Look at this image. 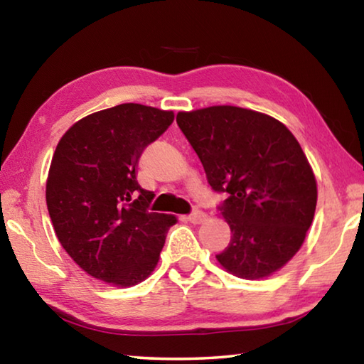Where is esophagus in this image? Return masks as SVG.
<instances>
[{
    "mask_svg": "<svg viewBox=\"0 0 364 364\" xmlns=\"http://www.w3.org/2000/svg\"><path fill=\"white\" fill-rule=\"evenodd\" d=\"M205 218H207V215L204 212H200V210H196V212H193L188 217V220L191 221V223H194V225L202 223V221H205Z\"/></svg>",
    "mask_w": 364,
    "mask_h": 364,
    "instance_id": "obj_1",
    "label": "esophagus"
}]
</instances>
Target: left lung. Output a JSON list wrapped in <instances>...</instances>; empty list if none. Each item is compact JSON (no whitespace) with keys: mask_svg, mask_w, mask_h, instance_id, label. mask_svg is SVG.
I'll return each instance as SVG.
<instances>
[{"mask_svg":"<svg viewBox=\"0 0 364 364\" xmlns=\"http://www.w3.org/2000/svg\"><path fill=\"white\" fill-rule=\"evenodd\" d=\"M176 123L213 191L231 241L217 255L228 273L268 278L297 254L315 217V173L279 120L236 106L178 112Z\"/></svg>","mask_w":364,"mask_h":364,"instance_id":"left-lung-1","label":"left lung"}]
</instances>
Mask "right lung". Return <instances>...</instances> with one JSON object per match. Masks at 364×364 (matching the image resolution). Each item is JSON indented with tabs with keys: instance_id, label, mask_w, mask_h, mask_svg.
Segmentation results:
<instances>
[{
	"instance_id": "1",
	"label": "right lung",
	"mask_w": 364,
	"mask_h": 364,
	"mask_svg": "<svg viewBox=\"0 0 364 364\" xmlns=\"http://www.w3.org/2000/svg\"><path fill=\"white\" fill-rule=\"evenodd\" d=\"M171 110L120 104L78 120L54 151L46 205L80 268L112 286L139 284L157 267L176 217L149 212L136 180L141 154L171 125Z\"/></svg>"
}]
</instances>
